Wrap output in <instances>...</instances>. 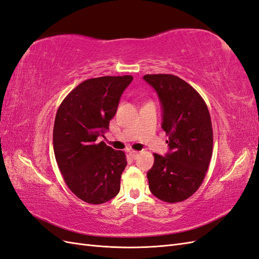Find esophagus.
<instances>
[{
	"mask_svg": "<svg viewBox=\"0 0 259 259\" xmlns=\"http://www.w3.org/2000/svg\"><path fill=\"white\" fill-rule=\"evenodd\" d=\"M129 155L134 158V160H136V158L139 156V152H137V151H130L129 152Z\"/></svg>",
	"mask_w": 259,
	"mask_h": 259,
	"instance_id": "1",
	"label": "esophagus"
}]
</instances>
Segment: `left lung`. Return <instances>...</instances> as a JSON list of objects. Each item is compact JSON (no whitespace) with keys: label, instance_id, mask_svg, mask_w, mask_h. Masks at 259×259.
<instances>
[{"label":"left lung","instance_id":"8db88e82","mask_svg":"<svg viewBox=\"0 0 259 259\" xmlns=\"http://www.w3.org/2000/svg\"><path fill=\"white\" fill-rule=\"evenodd\" d=\"M163 108L162 128L168 137L166 156L154 153L148 171L149 188L162 201L186 200L201 186L213 149V131L207 104L184 79L173 74H147Z\"/></svg>","mask_w":259,"mask_h":259}]
</instances>
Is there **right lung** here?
<instances>
[{"label": "right lung", "mask_w": 259, "mask_h": 259, "mask_svg": "<svg viewBox=\"0 0 259 259\" xmlns=\"http://www.w3.org/2000/svg\"><path fill=\"white\" fill-rule=\"evenodd\" d=\"M132 79L131 75L86 79L58 108L54 125L56 161L70 190L88 203L107 202L120 190L127 165L124 152L97 142V138L109 129L119 99Z\"/></svg>", "instance_id": "add662e5"}]
</instances>
